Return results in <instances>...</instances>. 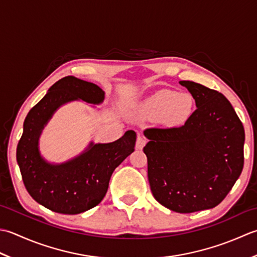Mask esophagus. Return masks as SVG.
I'll list each match as a JSON object with an SVG mask.
<instances>
[{
	"mask_svg": "<svg viewBox=\"0 0 257 257\" xmlns=\"http://www.w3.org/2000/svg\"><path fill=\"white\" fill-rule=\"evenodd\" d=\"M145 144H146V140H145L144 136L139 135L138 136V140H136V149L142 150L144 146H145Z\"/></svg>",
	"mask_w": 257,
	"mask_h": 257,
	"instance_id": "esophagus-1",
	"label": "esophagus"
}]
</instances>
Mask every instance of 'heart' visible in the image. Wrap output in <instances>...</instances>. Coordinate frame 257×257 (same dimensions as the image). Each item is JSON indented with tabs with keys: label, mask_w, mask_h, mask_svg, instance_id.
Instances as JSON below:
<instances>
[{
	"label": "heart",
	"mask_w": 257,
	"mask_h": 257,
	"mask_svg": "<svg viewBox=\"0 0 257 257\" xmlns=\"http://www.w3.org/2000/svg\"><path fill=\"white\" fill-rule=\"evenodd\" d=\"M194 98L191 94L165 90L148 99L142 106V114L146 117H164L171 124H182L193 113Z\"/></svg>",
	"instance_id": "b5f03b06"
}]
</instances>
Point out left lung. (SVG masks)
<instances>
[{
    "mask_svg": "<svg viewBox=\"0 0 257 257\" xmlns=\"http://www.w3.org/2000/svg\"><path fill=\"white\" fill-rule=\"evenodd\" d=\"M196 109L180 127L144 131L152 194L177 213L213 208L221 203L244 165L243 124L223 94L181 81Z\"/></svg>",
    "mask_w": 257,
    "mask_h": 257,
    "instance_id": "obj_1",
    "label": "left lung"
}]
</instances>
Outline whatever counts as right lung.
Masks as SVG:
<instances>
[{"label":"right lung","instance_id":"right-lung-1","mask_svg":"<svg viewBox=\"0 0 257 257\" xmlns=\"http://www.w3.org/2000/svg\"><path fill=\"white\" fill-rule=\"evenodd\" d=\"M77 99L101 104L104 91L74 76L61 78L26 115L17 149L18 164L29 194L51 211L69 215L101 203L114 170L133 153L136 142V133L130 130L112 143L91 142L83 153L65 163L45 161L39 150L42 131L57 108Z\"/></svg>","mask_w":257,"mask_h":257}]
</instances>
